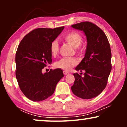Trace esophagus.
Instances as JSON below:
<instances>
[{
	"label": "esophagus",
	"mask_w": 127,
	"mask_h": 127,
	"mask_svg": "<svg viewBox=\"0 0 127 127\" xmlns=\"http://www.w3.org/2000/svg\"><path fill=\"white\" fill-rule=\"evenodd\" d=\"M63 73H64V75H67V74H69V73L67 72V71H66V70H64V71H63Z\"/></svg>",
	"instance_id": "1"
}]
</instances>
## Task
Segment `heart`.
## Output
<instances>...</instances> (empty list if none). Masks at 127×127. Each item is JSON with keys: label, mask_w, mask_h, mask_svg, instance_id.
<instances>
[{"label": "heart", "mask_w": 127, "mask_h": 127, "mask_svg": "<svg viewBox=\"0 0 127 127\" xmlns=\"http://www.w3.org/2000/svg\"><path fill=\"white\" fill-rule=\"evenodd\" d=\"M64 40L72 46L73 47L76 48V52L78 55H81L83 53V50L79 48L82 43L83 38L79 33L72 31L66 34L63 37ZM50 51L53 56H56L59 51V44L56 40L52 41L50 45ZM77 64V61L74 58H62L55 63V66L65 70H70Z\"/></svg>", "instance_id": "1"}]
</instances>
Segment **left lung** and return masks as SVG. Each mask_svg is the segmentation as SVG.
Masks as SVG:
<instances>
[{
	"instance_id": "8db88e82",
	"label": "left lung",
	"mask_w": 127,
	"mask_h": 127,
	"mask_svg": "<svg viewBox=\"0 0 127 127\" xmlns=\"http://www.w3.org/2000/svg\"><path fill=\"white\" fill-rule=\"evenodd\" d=\"M72 27L84 32L87 40L84 58L74 73L73 93L82 99H91L100 94L105 89L112 70V53L108 39L100 28L92 22L86 21L74 24Z\"/></svg>"
}]
</instances>
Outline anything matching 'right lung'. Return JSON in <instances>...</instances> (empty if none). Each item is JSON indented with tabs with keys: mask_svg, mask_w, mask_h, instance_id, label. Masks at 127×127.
Returning <instances> with one entry per match:
<instances>
[{
	"mask_svg": "<svg viewBox=\"0 0 127 127\" xmlns=\"http://www.w3.org/2000/svg\"><path fill=\"white\" fill-rule=\"evenodd\" d=\"M64 27L33 29L25 36L18 45L16 55L15 76L24 95L39 102L51 96L57 83L64 77L61 69H51L43 74L41 70L52 62L50 45Z\"/></svg>",
	"mask_w": 127,
	"mask_h": 127,
	"instance_id": "right-lung-1",
	"label": "right lung"
}]
</instances>
